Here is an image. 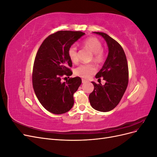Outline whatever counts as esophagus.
<instances>
[{"label": "esophagus", "mask_w": 157, "mask_h": 157, "mask_svg": "<svg viewBox=\"0 0 157 157\" xmlns=\"http://www.w3.org/2000/svg\"><path fill=\"white\" fill-rule=\"evenodd\" d=\"M82 83H86V82H87V80H85V79H82Z\"/></svg>", "instance_id": "1"}]
</instances>
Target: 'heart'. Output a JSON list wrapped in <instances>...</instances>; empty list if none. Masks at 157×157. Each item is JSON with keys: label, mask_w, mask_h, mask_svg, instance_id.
<instances>
[{"label": "heart", "mask_w": 157, "mask_h": 157, "mask_svg": "<svg viewBox=\"0 0 157 157\" xmlns=\"http://www.w3.org/2000/svg\"><path fill=\"white\" fill-rule=\"evenodd\" d=\"M84 48L88 49L94 54L93 60L97 63H101L105 59L103 52L102 50L101 42L96 37H89L82 42ZM69 58L73 63L78 62V52L77 48L75 45L69 47L68 50ZM96 71V66L93 64L82 65L76 68L75 73L76 75L82 78H89L90 76L95 73Z\"/></svg>", "instance_id": "1"}]
</instances>
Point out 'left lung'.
<instances>
[{"mask_svg": "<svg viewBox=\"0 0 157 157\" xmlns=\"http://www.w3.org/2000/svg\"><path fill=\"white\" fill-rule=\"evenodd\" d=\"M101 36L107 42L108 56L96 78H103L104 85L92 82L94 89L89 95L91 106L101 112L115 108L124 95L128 83V66L124 50L118 42L106 33L93 32Z\"/></svg>", "mask_w": 157, "mask_h": 157, "instance_id": "obj_1", "label": "left lung"}]
</instances>
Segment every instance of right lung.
Returning a JSON list of instances; mask_svg holds the SVG:
<instances>
[{
    "instance_id": "1",
    "label": "right lung",
    "mask_w": 157,
    "mask_h": 157,
    "mask_svg": "<svg viewBox=\"0 0 157 157\" xmlns=\"http://www.w3.org/2000/svg\"><path fill=\"white\" fill-rule=\"evenodd\" d=\"M84 35L81 31H58L47 37L37 52L33 71V89L42 105L52 113H67L73 106V94L82 80L76 77L63 82L61 78L73 74L69 69L72 61L68 50Z\"/></svg>"
}]
</instances>
